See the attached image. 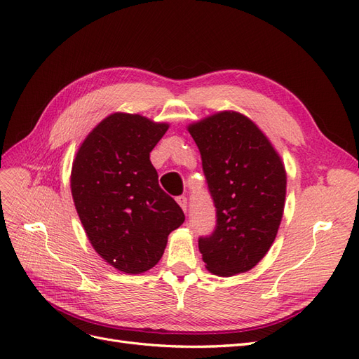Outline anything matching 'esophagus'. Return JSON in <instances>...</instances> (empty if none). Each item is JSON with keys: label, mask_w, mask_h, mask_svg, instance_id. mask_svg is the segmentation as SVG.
Here are the masks:
<instances>
[{"label": "esophagus", "mask_w": 359, "mask_h": 359, "mask_svg": "<svg viewBox=\"0 0 359 359\" xmlns=\"http://www.w3.org/2000/svg\"><path fill=\"white\" fill-rule=\"evenodd\" d=\"M177 202H178V205L181 206V210L186 212L187 211V198L186 196H178L177 198Z\"/></svg>", "instance_id": "1"}]
</instances>
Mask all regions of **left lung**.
I'll use <instances>...</instances> for the list:
<instances>
[{"mask_svg":"<svg viewBox=\"0 0 359 359\" xmlns=\"http://www.w3.org/2000/svg\"><path fill=\"white\" fill-rule=\"evenodd\" d=\"M217 210L212 235L199 238L206 269L231 277L255 268L273 245L286 201V169L248 116L222 111L187 126Z\"/></svg>","mask_w":359,"mask_h":359,"instance_id":"8db88e82","label":"left lung"}]
</instances>
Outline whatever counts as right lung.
<instances>
[{"mask_svg":"<svg viewBox=\"0 0 359 359\" xmlns=\"http://www.w3.org/2000/svg\"><path fill=\"white\" fill-rule=\"evenodd\" d=\"M139 114L107 115L83 139L70 187L86 236L104 262L127 274L153 268L186 220L158 186L149 153L168 132Z\"/></svg>","mask_w":359,"mask_h":359,"instance_id":"obj_1","label":"right lung"}]
</instances>
